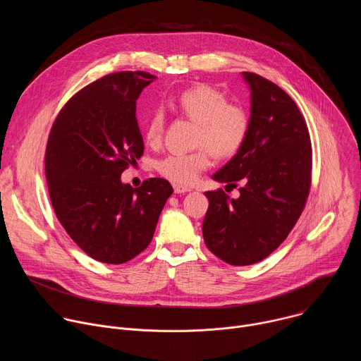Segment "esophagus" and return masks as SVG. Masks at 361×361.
<instances>
[{
  "instance_id": "esophagus-1",
  "label": "esophagus",
  "mask_w": 361,
  "mask_h": 361,
  "mask_svg": "<svg viewBox=\"0 0 361 361\" xmlns=\"http://www.w3.org/2000/svg\"><path fill=\"white\" fill-rule=\"evenodd\" d=\"M188 191H191V188L183 187V185H178V184H174V192H176V194H184V192H188Z\"/></svg>"
}]
</instances>
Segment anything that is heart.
<instances>
[{
    "instance_id": "obj_1",
    "label": "heart",
    "mask_w": 361,
    "mask_h": 361,
    "mask_svg": "<svg viewBox=\"0 0 361 361\" xmlns=\"http://www.w3.org/2000/svg\"><path fill=\"white\" fill-rule=\"evenodd\" d=\"M174 109L197 124L195 144L202 145L187 154H170L157 163L161 176L178 185H191L198 174L210 166V151L217 159L234 156L248 133V114L244 107L227 102L219 90L200 84L180 92L173 101ZM164 133V114L154 111L144 137L149 145H157Z\"/></svg>"
}]
</instances>
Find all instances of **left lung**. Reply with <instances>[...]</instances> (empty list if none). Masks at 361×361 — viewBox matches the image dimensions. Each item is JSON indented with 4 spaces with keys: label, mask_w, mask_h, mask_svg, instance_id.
I'll return each mask as SVG.
<instances>
[{
    "label": "left lung",
    "mask_w": 361,
    "mask_h": 361,
    "mask_svg": "<svg viewBox=\"0 0 361 361\" xmlns=\"http://www.w3.org/2000/svg\"><path fill=\"white\" fill-rule=\"evenodd\" d=\"M250 91V126L235 156L213 180L235 187L238 198L207 191L205 245L231 266L264 260L297 223L310 190L312 142L295 102L274 82L241 73ZM226 185V187H227Z\"/></svg>",
    "instance_id": "obj_1"
}]
</instances>
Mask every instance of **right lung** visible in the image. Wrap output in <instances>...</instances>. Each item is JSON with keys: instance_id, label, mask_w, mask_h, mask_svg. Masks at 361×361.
I'll list each match as a JSON object with an SVG mask.
<instances>
[{"instance_id": "obj_1", "label": "right lung", "mask_w": 361, "mask_h": 361, "mask_svg": "<svg viewBox=\"0 0 361 361\" xmlns=\"http://www.w3.org/2000/svg\"><path fill=\"white\" fill-rule=\"evenodd\" d=\"M154 80L142 71L99 78L67 102L48 138L45 176L54 212L77 245L101 263L123 264L145 250L173 194L164 178L138 188L121 181L142 156L137 99Z\"/></svg>"}]
</instances>
